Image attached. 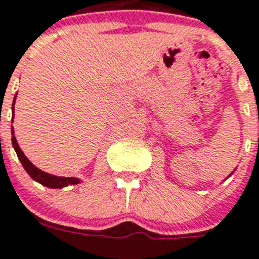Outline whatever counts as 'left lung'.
Returning a JSON list of instances; mask_svg holds the SVG:
<instances>
[{
	"label": "left lung",
	"mask_w": 259,
	"mask_h": 259,
	"mask_svg": "<svg viewBox=\"0 0 259 259\" xmlns=\"http://www.w3.org/2000/svg\"><path fill=\"white\" fill-rule=\"evenodd\" d=\"M233 173H234V172H233ZM233 173H231V175H233ZM231 175H230V176H231ZM230 176H229V177H230Z\"/></svg>",
	"instance_id": "obj_1"
}]
</instances>
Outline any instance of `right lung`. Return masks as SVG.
<instances>
[{"instance_id": "obj_1", "label": "right lung", "mask_w": 259, "mask_h": 259, "mask_svg": "<svg viewBox=\"0 0 259 259\" xmlns=\"http://www.w3.org/2000/svg\"><path fill=\"white\" fill-rule=\"evenodd\" d=\"M17 97V95H16ZM16 97L13 99V106H12V110H13V117H14V103H16ZM13 122V121H12ZM12 145H13L16 153H17L18 160L21 161L24 169L26 170V173L29 175L34 181H37L44 187H48V188H64L67 185L72 184H79L80 183V179H76V177H63V176H55V175H51V173H47L44 170L38 169L37 166H34L32 162L26 158V156L24 154L20 146H18V142L14 137V130L13 126H12Z\"/></svg>"}]
</instances>
